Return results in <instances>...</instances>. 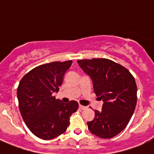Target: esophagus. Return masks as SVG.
Segmentation results:
<instances>
[{
    "label": "esophagus",
    "instance_id": "1",
    "mask_svg": "<svg viewBox=\"0 0 154 154\" xmlns=\"http://www.w3.org/2000/svg\"><path fill=\"white\" fill-rule=\"evenodd\" d=\"M79 108H80V109H82V110H84V109H86V108H87V107H86V106L79 105Z\"/></svg>",
    "mask_w": 154,
    "mask_h": 154
}]
</instances>
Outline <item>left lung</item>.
I'll use <instances>...</instances> for the list:
<instances>
[{
    "label": "left lung",
    "mask_w": 154,
    "mask_h": 154,
    "mask_svg": "<svg viewBox=\"0 0 154 154\" xmlns=\"http://www.w3.org/2000/svg\"><path fill=\"white\" fill-rule=\"evenodd\" d=\"M90 76L94 91L103 102L102 110H95L88 129L99 137L108 139L125 129L137 104V88L132 74L120 64L107 58L78 60Z\"/></svg>",
    "instance_id": "1"
}]
</instances>
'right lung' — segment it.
<instances>
[{"label":"right lung","mask_w":154,"mask_h":154,"mask_svg":"<svg viewBox=\"0 0 154 154\" xmlns=\"http://www.w3.org/2000/svg\"><path fill=\"white\" fill-rule=\"evenodd\" d=\"M72 61L53 62L37 66L24 75L17 88L21 116L38 137L51 140L61 135L70 125V116L79 108L75 100L65 103L53 96L62 85Z\"/></svg>","instance_id":"1"}]
</instances>
